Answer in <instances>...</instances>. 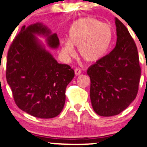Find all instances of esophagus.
<instances>
[{
  "label": "esophagus",
  "mask_w": 147,
  "mask_h": 147,
  "mask_svg": "<svg viewBox=\"0 0 147 147\" xmlns=\"http://www.w3.org/2000/svg\"><path fill=\"white\" fill-rule=\"evenodd\" d=\"M75 75L78 76V75H79L80 73H81V69L79 68H76L75 69Z\"/></svg>",
  "instance_id": "1"
}]
</instances>
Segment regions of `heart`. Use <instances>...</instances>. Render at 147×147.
<instances>
[{
  "mask_svg": "<svg viewBox=\"0 0 147 147\" xmlns=\"http://www.w3.org/2000/svg\"><path fill=\"white\" fill-rule=\"evenodd\" d=\"M113 32L107 23L92 18L77 20L69 29V39L62 40V52L67 57H74L78 46L84 60L94 62L102 59L111 44Z\"/></svg>",
  "mask_w": 147,
  "mask_h": 147,
  "instance_id": "obj_1",
  "label": "heart"
}]
</instances>
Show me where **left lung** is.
<instances>
[{"instance_id":"left-lung-1","label":"left lung","mask_w":147,"mask_h":147,"mask_svg":"<svg viewBox=\"0 0 147 147\" xmlns=\"http://www.w3.org/2000/svg\"><path fill=\"white\" fill-rule=\"evenodd\" d=\"M115 23L116 46L87 70L92 108L101 116H115L126 109L137 96L141 78L136 43L118 18Z\"/></svg>"}]
</instances>
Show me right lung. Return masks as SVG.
<instances>
[{
    "label": "right lung",
    "instance_id": "obj_1",
    "mask_svg": "<svg viewBox=\"0 0 147 147\" xmlns=\"http://www.w3.org/2000/svg\"><path fill=\"white\" fill-rule=\"evenodd\" d=\"M50 34L39 23L23 26L9 47L6 59V80L16 105L41 119L53 118L61 112L66 88L75 76L70 66L58 63L34 35L47 36L48 45L56 48L57 34Z\"/></svg>",
    "mask_w": 147,
    "mask_h": 147
}]
</instances>
